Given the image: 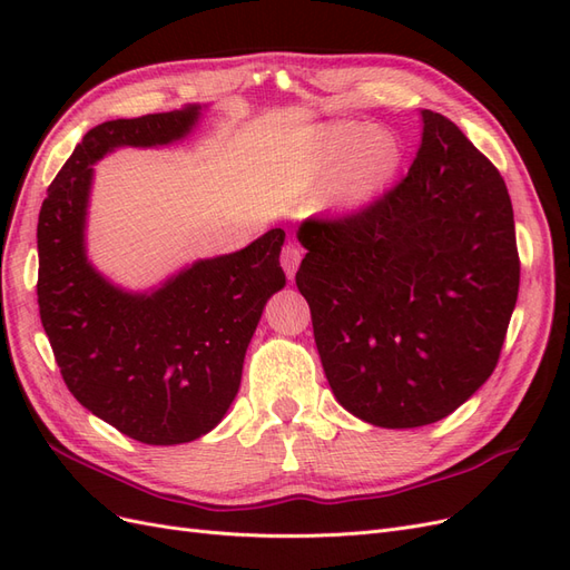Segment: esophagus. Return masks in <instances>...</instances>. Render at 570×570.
<instances>
[{
	"mask_svg": "<svg viewBox=\"0 0 570 570\" xmlns=\"http://www.w3.org/2000/svg\"><path fill=\"white\" fill-rule=\"evenodd\" d=\"M302 254H304V249H302L297 243H287V245L283 247L281 264H283V271L287 273V278H289V281L295 278V273H297L299 262H302Z\"/></svg>",
	"mask_w": 570,
	"mask_h": 570,
	"instance_id": "obj_1",
	"label": "esophagus"
}]
</instances>
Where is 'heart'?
<instances>
[{"label":"heart","mask_w":570,"mask_h":570,"mask_svg":"<svg viewBox=\"0 0 570 570\" xmlns=\"http://www.w3.org/2000/svg\"><path fill=\"white\" fill-rule=\"evenodd\" d=\"M358 137V130H347L344 142L352 145ZM396 168V147L383 132H368L356 145L352 157L344 168L342 193L350 199H364L375 193Z\"/></svg>","instance_id":"heart-1"}]
</instances>
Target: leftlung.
Here are the masks:
<instances>
[{"label":"left lung","mask_w":570,"mask_h":570,"mask_svg":"<svg viewBox=\"0 0 570 570\" xmlns=\"http://www.w3.org/2000/svg\"><path fill=\"white\" fill-rule=\"evenodd\" d=\"M406 178L342 218H306L297 287L337 402L377 428L450 416L492 375L521 262L504 178L421 111Z\"/></svg>","instance_id":"1"}]
</instances>
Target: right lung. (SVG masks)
I'll return each instance as SVG.
<instances>
[{
    "label": "right lung",
    "mask_w": 570,
    "mask_h": 570,
    "mask_svg": "<svg viewBox=\"0 0 570 570\" xmlns=\"http://www.w3.org/2000/svg\"><path fill=\"white\" fill-rule=\"evenodd\" d=\"M199 116L189 105L92 128L49 185L38 220L40 318L63 383L95 416L145 444L193 442L220 423L264 306L285 287L281 228L199 258L151 292L118 287L90 264L92 166L116 147L178 142Z\"/></svg>",
    "instance_id": "1"
}]
</instances>
